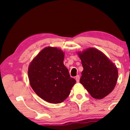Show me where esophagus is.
Returning <instances> with one entry per match:
<instances>
[{
    "instance_id": "esophagus-1",
    "label": "esophagus",
    "mask_w": 130,
    "mask_h": 130,
    "mask_svg": "<svg viewBox=\"0 0 130 130\" xmlns=\"http://www.w3.org/2000/svg\"><path fill=\"white\" fill-rule=\"evenodd\" d=\"M79 80H80V76L79 75H77L76 76V82L79 83Z\"/></svg>"
}]
</instances>
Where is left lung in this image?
Wrapping results in <instances>:
<instances>
[{
  "label": "left lung",
  "instance_id": "left-lung-1",
  "mask_svg": "<svg viewBox=\"0 0 130 130\" xmlns=\"http://www.w3.org/2000/svg\"><path fill=\"white\" fill-rule=\"evenodd\" d=\"M77 54L83 67L80 83L92 98H104L117 84L118 71L116 65L104 53L95 48L77 51Z\"/></svg>",
  "mask_w": 130,
  "mask_h": 130
}]
</instances>
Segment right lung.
<instances>
[{
  "label": "right lung",
  "mask_w": 130,
  "mask_h": 130,
  "mask_svg": "<svg viewBox=\"0 0 130 130\" xmlns=\"http://www.w3.org/2000/svg\"><path fill=\"white\" fill-rule=\"evenodd\" d=\"M64 52L57 47H45L28 66L29 84L35 93L51 104L63 102L70 93L75 79L64 65Z\"/></svg>",
  "instance_id": "1"
}]
</instances>
